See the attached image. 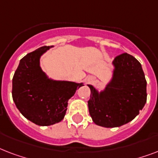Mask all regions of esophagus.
<instances>
[{"instance_id": "esophagus-1", "label": "esophagus", "mask_w": 158, "mask_h": 158, "mask_svg": "<svg viewBox=\"0 0 158 158\" xmlns=\"http://www.w3.org/2000/svg\"><path fill=\"white\" fill-rule=\"evenodd\" d=\"M91 81H93V79H89V82H91Z\"/></svg>"}]
</instances>
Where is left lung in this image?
I'll use <instances>...</instances> for the list:
<instances>
[{
	"mask_svg": "<svg viewBox=\"0 0 158 158\" xmlns=\"http://www.w3.org/2000/svg\"><path fill=\"white\" fill-rule=\"evenodd\" d=\"M112 63V79L104 91L98 93L89 85V114L96 125L106 128L119 127L131 121L147 102V81L139 60L123 53Z\"/></svg>",
	"mask_w": 158,
	"mask_h": 158,
	"instance_id": "8db88e82",
	"label": "left lung"
}]
</instances>
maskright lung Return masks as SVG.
Masks as SVG:
<instances>
[{
  "label": "right lung",
  "mask_w": 158,
  "mask_h": 158,
  "mask_svg": "<svg viewBox=\"0 0 158 158\" xmlns=\"http://www.w3.org/2000/svg\"><path fill=\"white\" fill-rule=\"evenodd\" d=\"M53 46H44L20 60L12 80V97L20 113L41 126L54 125L64 119L68 101L77 89L74 82L48 79L40 67V57Z\"/></svg>",
  "instance_id": "add662e5"
}]
</instances>
